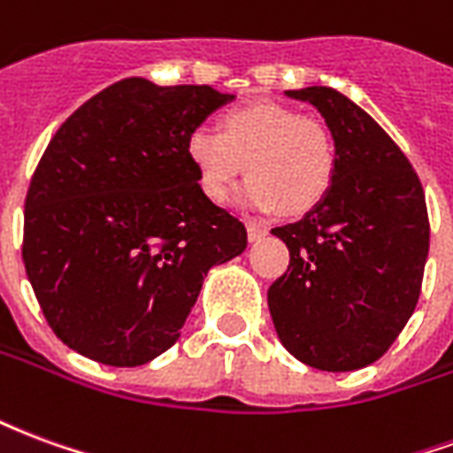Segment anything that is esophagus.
Returning <instances> with one entry per match:
<instances>
[{
  "label": "esophagus",
  "mask_w": 453,
  "mask_h": 453,
  "mask_svg": "<svg viewBox=\"0 0 453 453\" xmlns=\"http://www.w3.org/2000/svg\"><path fill=\"white\" fill-rule=\"evenodd\" d=\"M266 233H269V230H266V226H262V223H255V220H250V223H247V237H250V242L262 240Z\"/></svg>",
  "instance_id": "34e87169"
}]
</instances>
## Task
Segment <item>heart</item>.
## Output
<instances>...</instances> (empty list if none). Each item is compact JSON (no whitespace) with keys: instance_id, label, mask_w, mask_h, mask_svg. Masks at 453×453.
Wrapping results in <instances>:
<instances>
[{"instance_id":"b5f03b06","label":"heart","mask_w":453,"mask_h":453,"mask_svg":"<svg viewBox=\"0 0 453 453\" xmlns=\"http://www.w3.org/2000/svg\"><path fill=\"white\" fill-rule=\"evenodd\" d=\"M187 157L213 203H226L245 169L242 201L255 211L305 213L327 196L337 174V145L327 126L276 102L227 109L220 133L191 130Z\"/></svg>"}]
</instances>
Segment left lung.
<instances>
[{"label": "left lung", "mask_w": 453, "mask_h": 453, "mask_svg": "<svg viewBox=\"0 0 453 453\" xmlns=\"http://www.w3.org/2000/svg\"><path fill=\"white\" fill-rule=\"evenodd\" d=\"M286 96L320 111L337 145V174L318 206L272 230L291 262L269 286V313L298 361L364 369L418 305L429 252L425 191L403 150L344 94L305 87Z\"/></svg>", "instance_id": "8db88e82"}]
</instances>
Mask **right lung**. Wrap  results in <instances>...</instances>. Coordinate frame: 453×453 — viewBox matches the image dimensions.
<instances>
[{
  "label": "right lung",
  "instance_id": "obj_1",
  "mask_svg": "<svg viewBox=\"0 0 453 453\" xmlns=\"http://www.w3.org/2000/svg\"><path fill=\"white\" fill-rule=\"evenodd\" d=\"M233 99L128 77L48 142L26 194L21 255L70 349L148 364L179 340L208 269L245 252V226L201 191L187 157L191 130Z\"/></svg>",
  "mask_w": 453,
  "mask_h": 453
}]
</instances>
